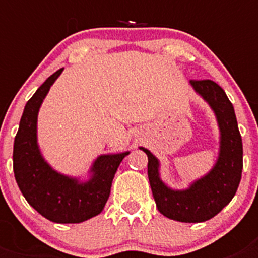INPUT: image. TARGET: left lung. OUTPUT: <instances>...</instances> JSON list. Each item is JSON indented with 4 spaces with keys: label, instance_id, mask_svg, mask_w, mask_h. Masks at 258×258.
I'll return each mask as SVG.
<instances>
[{
    "label": "left lung",
    "instance_id": "8db88e82",
    "mask_svg": "<svg viewBox=\"0 0 258 258\" xmlns=\"http://www.w3.org/2000/svg\"><path fill=\"white\" fill-rule=\"evenodd\" d=\"M190 86L212 108L220 130V150L212 170L188 187L172 188L162 180L159 159L150 150H141L149 158L147 172L158 210L170 220L197 224L217 216L236 194L242 172V139L224 89L212 80H190Z\"/></svg>",
    "mask_w": 258,
    "mask_h": 258
}]
</instances>
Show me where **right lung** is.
<instances>
[{"mask_svg":"<svg viewBox=\"0 0 258 258\" xmlns=\"http://www.w3.org/2000/svg\"><path fill=\"white\" fill-rule=\"evenodd\" d=\"M62 70L46 79L26 103L14 138L13 171L22 196L36 212L56 224H80L103 212L115 172L130 151L99 155L87 179L61 174L45 161L37 142L38 111Z\"/></svg>","mask_w":258,"mask_h":258,"instance_id":"obj_1","label":"right lung"}]
</instances>
